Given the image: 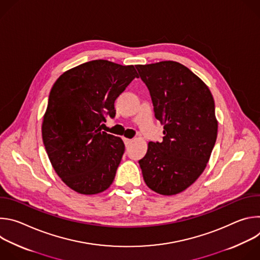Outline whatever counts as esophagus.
<instances>
[{"mask_svg":"<svg viewBox=\"0 0 260 260\" xmlns=\"http://www.w3.org/2000/svg\"><path fill=\"white\" fill-rule=\"evenodd\" d=\"M123 142H124V144H125V146L127 147L132 142H133V140H131V139H126V138H124L123 139Z\"/></svg>","mask_w":260,"mask_h":260,"instance_id":"34e87169","label":"esophagus"}]
</instances>
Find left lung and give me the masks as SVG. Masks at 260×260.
<instances>
[{"label": "left lung", "mask_w": 260, "mask_h": 260, "mask_svg": "<svg viewBox=\"0 0 260 260\" xmlns=\"http://www.w3.org/2000/svg\"><path fill=\"white\" fill-rule=\"evenodd\" d=\"M136 68L165 135L161 143H148L139 160L143 178L153 191L174 196L193 184L210 159L218 132L214 99L204 81L177 61Z\"/></svg>", "instance_id": "8db88e82"}]
</instances>
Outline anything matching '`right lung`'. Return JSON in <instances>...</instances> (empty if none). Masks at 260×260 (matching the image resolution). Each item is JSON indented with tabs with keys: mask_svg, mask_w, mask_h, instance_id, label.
Segmentation results:
<instances>
[{
	"mask_svg": "<svg viewBox=\"0 0 260 260\" xmlns=\"http://www.w3.org/2000/svg\"><path fill=\"white\" fill-rule=\"evenodd\" d=\"M138 77L134 66L95 59L68 70L53 84L42 139L54 171L71 189L96 194L112 184L125 147L102 126L106 115L115 116V100Z\"/></svg>",
	"mask_w": 260,
	"mask_h": 260,
	"instance_id": "right-lung-1",
	"label": "right lung"
}]
</instances>
